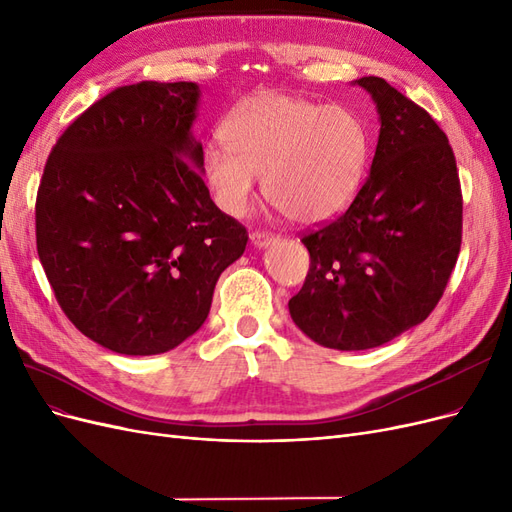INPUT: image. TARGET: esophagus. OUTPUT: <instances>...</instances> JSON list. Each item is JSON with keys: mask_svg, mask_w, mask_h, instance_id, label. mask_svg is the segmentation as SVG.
I'll use <instances>...</instances> for the list:
<instances>
[{"mask_svg": "<svg viewBox=\"0 0 512 512\" xmlns=\"http://www.w3.org/2000/svg\"><path fill=\"white\" fill-rule=\"evenodd\" d=\"M250 239H252L254 247H269L271 243L277 241V235H273V232H265V230H256V232H252Z\"/></svg>", "mask_w": 512, "mask_h": 512, "instance_id": "obj_1", "label": "esophagus"}]
</instances>
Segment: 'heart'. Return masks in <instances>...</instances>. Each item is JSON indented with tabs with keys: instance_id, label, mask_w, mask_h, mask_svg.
Returning <instances> with one entry per match:
<instances>
[{
	"instance_id": "b5f03b06",
	"label": "heart",
	"mask_w": 512,
	"mask_h": 512,
	"mask_svg": "<svg viewBox=\"0 0 512 512\" xmlns=\"http://www.w3.org/2000/svg\"><path fill=\"white\" fill-rule=\"evenodd\" d=\"M224 145L207 147L203 175L215 203L230 215L252 205L256 177L286 218L314 224L342 211L365 175L369 138L348 108L299 96H247L224 119Z\"/></svg>"
}]
</instances>
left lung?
<instances>
[{"mask_svg": "<svg viewBox=\"0 0 512 512\" xmlns=\"http://www.w3.org/2000/svg\"><path fill=\"white\" fill-rule=\"evenodd\" d=\"M374 100L380 134L371 170L346 213L309 232L294 324L335 350L378 348L438 305L461 247L453 149L431 115L380 76L354 81Z\"/></svg>", "mask_w": 512, "mask_h": 512, "instance_id": "1", "label": "left lung"}]
</instances>
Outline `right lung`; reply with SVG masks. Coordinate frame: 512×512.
Listing matches in <instances>:
<instances>
[{"label": "right lung", "mask_w": 512, "mask_h": 512, "mask_svg": "<svg viewBox=\"0 0 512 512\" xmlns=\"http://www.w3.org/2000/svg\"><path fill=\"white\" fill-rule=\"evenodd\" d=\"M200 87H117L59 136L36 198V245L55 299L96 344L162 354L209 316L247 230L203 181L192 134Z\"/></svg>", "instance_id": "right-lung-1"}]
</instances>
